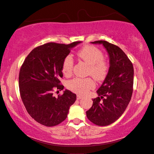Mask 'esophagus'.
Segmentation results:
<instances>
[{
    "instance_id": "esophagus-1",
    "label": "esophagus",
    "mask_w": 154,
    "mask_h": 154,
    "mask_svg": "<svg viewBox=\"0 0 154 154\" xmlns=\"http://www.w3.org/2000/svg\"><path fill=\"white\" fill-rule=\"evenodd\" d=\"M82 98V96H81V95H77V99H78V100H80V99H81Z\"/></svg>"
}]
</instances>
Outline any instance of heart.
Instances as JSON below:
<instances>
[{"label": "heart", "instance_id": "1", "mask_svg": "<svg viewBox=\"0 0 154 154\" xmlns=\"http://www.w3.org/2000/svg\"><path fill=\"white\" fill-rule=\"evenodd\" d=\"M78 56L89 65L88 75H91L97 81H103L108 74L109 66L103 59V53L96 46L85 45L79 52ZM73 60L71 55H67L62 62V72L66 75L72 72ZM67 88L72 92L84 95L95 88V83L91 78H75L67 82Z\"/></svg>", "mask_w": 154, "mask_h": 154}]
</instances>
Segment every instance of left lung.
<instances>
[{
	"label": "left lung",
	"instance_id": "left-lung-1",
	"mask_svg": "<svg viewBox=\"0 0 154 154\" xmlns=\"http://www.w3.org/2000/svg\"><path fill=\"white\" fill-rule=\"evenodd\" d=\"M91 43L104 46L109 55L110 67L97 91L99 97L93 99L92 106L86 115L96 125L108 126L121 117L131 101L134 70L132 62L117 46L103 40Z\"/></svg>",
	"mask_w": 154,
	"mask_h": 154
}]
</instances>
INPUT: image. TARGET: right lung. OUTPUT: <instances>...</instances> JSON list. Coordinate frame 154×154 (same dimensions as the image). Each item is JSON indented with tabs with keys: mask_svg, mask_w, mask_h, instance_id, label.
I'll use <instances>...</instances> for the list:
<instances>
[{
	"mask_svg": "<svg viewBox=\"0 0 154 154\" xmlns=\"http://www.w3.org/2000/svg\"><path fill=\"white\" fill-rule=\"evenodd\" d=\"M81 43L51 42L39 46L29 53L20 69L19 85L22 101L28 114L42 125L60 124L76 100L75 94L68 90L57 98L53 92L64 89L60 85V79L63 76L62 62L71 49Z\"/></svg>",
	"mask_w": 154,
	"mask_h": 154,
	"instance_id": "1",
	"label": "right lung"
}]
</instances>
